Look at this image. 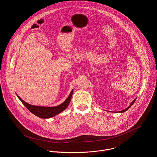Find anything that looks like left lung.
Here are the masks:
<instances>
[{"label":"left lung","instance_id":"8db88e82","mask_svg":"<svg viewBox=\"0 0 157 157\" xmlns=\"http://www.w3.org/2000/svg\"><path fill=\"white\" fill-rule=\"evenodd\" d=\"M136 99H135V100H134V101H132V103H131V105H130V106H128V108H126V109H124V110H123V111H119V112H120V113H123V112H125V111H127V110H128V109H129V108H130V107H131V106H132V105H133V104H134V102H135V101H136Z\"/></svg>","mask_w":157,"mask_h":157}]
</instances>
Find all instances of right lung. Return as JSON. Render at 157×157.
Masks as SVG:
<instances>
[{
  "label": "right lung",
  "mask_w": 157,
  "mask_h": 157,
  "mask_svg": "<svg viewBox=\"0 0 157 157\" xmlns=\"http://www.w3.org/2000/svg\"><path fill=\"white\" fill-rule=\"evenodd\" d=\"M72 93H73V90H72L69 97L63 103L55 107H43V106L31 105L25 102L22 99H21V98L19 96L17 95V97L20 99V100L22 102V103L25 106V107L31 113H32L33 114H34L35 115H36L39 117L46 119V118L53 117L59 114L62 111H63L64 110H65L70 103V101L71 100V98L72 96Z\"/></svg>",
  "instance_id": "1"
}]
</instances>
